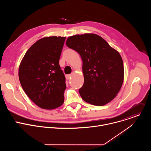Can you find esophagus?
Segmentation results:
<instances>
[{
	"label": "esophagus",
	"instance_id": "esophagus-1",
	"mask_svg": "<svg viewBox=\"0 0 151 151\" xmlns=\"http://www.w3.org/2000/svg\"><path fill=\"white\" fill-rule=\"evenodd\" d=\"M71 76H72V75H66V79H67L68 80H69V79H70V78H71Z\"/></svg>",
	"mask_w": 151,
	"mask_h": 151
}]
</instances>
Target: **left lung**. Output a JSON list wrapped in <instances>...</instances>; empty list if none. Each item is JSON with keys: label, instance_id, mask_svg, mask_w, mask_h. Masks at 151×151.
I'll list each match as a JSON object with an SVG mask.
<instances>
[{"label": "left lung", "instance_id": "1", "mask_svg": "<svg viewBox=\"0 0 151 151\" xmlns=\"http://www.w3.org/2000/svg\"><path fill=\"white\" fill-rule=\"evenodd\" d=\"M66 45L82 60L84 82L79 90L82 99L96 106L112 101L124 81V65L119 53L101 36L86 33L69 37Z\"/></svg>", "mask_w": 151, "mask_h": 151}]
</instances>
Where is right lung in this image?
Instances as JSON below:
<instances>
[{
  "mask_svg": "<svg viewBox=\"0 0 151 151\" xmlns=\"http://www.w3.org/2000/svg\"><path fill=\"white\" fill-rule=\"evenodd\" d=\"M65 37L51 36L36 42L27 50L18 70L21 87L42 109L61 106L66 88V78L59 65Z\"/></svg>",
  "mask_w": 151,
  "mask_h": 151,
  "instance_id": "obj_1",
  "label": "right lung"
}]
</instances>
